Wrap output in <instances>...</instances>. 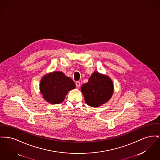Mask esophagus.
I'll return each mask as SVG.
<instances>
[{
	"label": "esophagus",
	"mask_w": 160,
	"mask_h": 160,
	"mask_svg": "<svg viewBox=\"0 0 160 160\" xmlns=\"http://www.w3.org/2000/svg\"><path fill=\"white\" fill-rule=\"evenodd\" d=\"M76 87L77 88H79L80 87V82H78V81L76 82Z\"/></svg>",
	"instance_id": "obj_1"
}]
</instances>
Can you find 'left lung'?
<instances>
[{
	"label": "left lung",
	"instance_id": "left-lung-1",
	"mask_svg": "<svg viewBox=\"0 0 160 160\" xmlns=\"http://www.w3.org/2000/svg\"><path fill=\"white\" fill-rule=\"evenodd\" d=\"M86 103L89 106L96 107L107 102L113 93L112 80L107 76L94 72L87 83L81 88Z\"/></svg>",
	"mask_w": 160,
	"mask_h": 160
}]
</instances>
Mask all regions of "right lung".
Wrapping results in <instances>:
<instances>
[{"mask_svg":"<svg viewBox=\"0 0 160 160\" xmlns=\"http://www.w3.org/2000/svg\"><path fill=\"white\" fill-rule=\"evenodd\" d=\"M76 88L73 80L62 72H53L44 77L40 82V91L51 104H60L70 90Z\"/></svg>","mask_w":160,"mask_h":160,"instance_id":"right-lung-1","label":"right lung"}]
</instances>
